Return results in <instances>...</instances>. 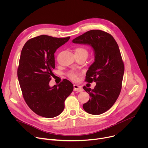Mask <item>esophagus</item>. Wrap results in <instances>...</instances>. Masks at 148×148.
<instances>
[{
	"instance_id": "34e87169",
	"label": "esophagus",
	"mask_w": 148,
	"mask_h": 148,
	"mask_svg": "<svg viewBox=\"0 0 148 148\" xmlns=\"http://www.w3.org/2000/svg\"><path fill=\"white\" fill-rule=\"evenodd\" d=\"M74 90L75 91H78V92H81L82 91V88L81 86H79L77 84H74Z\"/></svg>"
}]
</instances>
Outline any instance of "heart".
<instances>
[{
  "mask_svg": "<svg viewBox=\"0 0 148 148\" xmlns=\"http://www.w3.org/2000/svg\"><path fill=\"white\" fill-rule=\"evenodd\" d=\"M75 54H78V55H84L88 56V51L86 49L82 47H78L75 49ZM68 77L71 79L73 81H75L77 78V73L75 72H70L68 74Z\"/></svg>",
  "mask_w": 148,
  "mask_h": 148,
  "instance_id": "b5f03b06",
  "label": "heart"
}]
</instances>
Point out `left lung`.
I'll return each instance as SVG.
<instances>
[{
    "mask_svg": "<svg viewBox=\"0 0 148 148\" xmlns=\"http://www.w3.org/2000/svg\"><path fill=\"white\" fill-rule=\"evenodd\" d=\"M73 42L90 45L95 53V61L86 73V81H94L93 90L83 87L90 95L83 104L88 114L99 115L110 110L116 102L122 88L124 64L118 45L108 33L92 30L75 38Z\"/></svg>",
    "mask_w": 148,
    "mask_h": 148,
    "instance_id": "8db88e82",
    "label": "left lung"
}]
</instances>
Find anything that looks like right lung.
I'll use <instances>...</instances> for the list:
<instances>
[{
	"mask_svg": "<svg viewBox=\"0 0 148 148\" xmlns=\"http://www.w3.org/2000/svg\"><path fill=\"white\" fill-rule=\"evenodd\" d=\"M70 37L56 38L41 35L29 40L21 52L17 77L29 107L41 116L51 118L64 109V101L73 90V84L64 79L50 87L55 68L54 53Z\"/></svg>",
	"mask_w": 148,
	"mask_h": 148,
	"instance_id": "add662e5",
	"label": "right lung"
}]
</instances>
